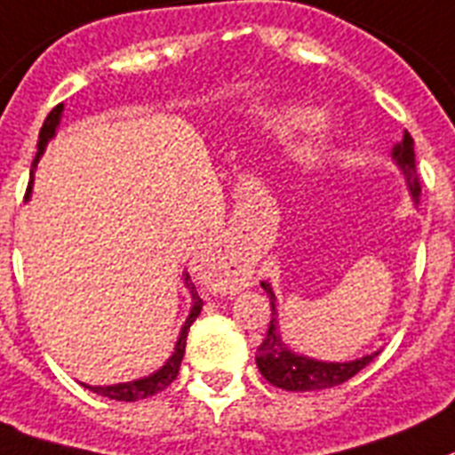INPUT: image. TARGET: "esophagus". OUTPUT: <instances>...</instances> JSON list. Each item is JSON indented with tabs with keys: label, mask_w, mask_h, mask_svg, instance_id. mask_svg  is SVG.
Masks as SVG:
<instances>
[{
	"label": "esophagus",
	"mask_w": 455,
	"mask_h": 455,
	"mask_svg": "<svg viewBox=\"0 0 455 455\" xmlns=\"http://www.w3.org/2000/svg\"><path fill=\"white\" fill-rule=\"evenodd\" d=\"M204 267L209 274V283L219 291L236 292L243 286H249L251 272L242 265H230V262H223L219 258H209Z\"/></svg>",
	"instance_id": "esophagus-1"
}]
</instances>
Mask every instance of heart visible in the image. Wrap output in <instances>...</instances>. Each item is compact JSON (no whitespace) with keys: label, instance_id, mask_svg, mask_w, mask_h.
<instances>
[{"label":"heart","instance_id":"heart-1","mask_svg":"<svg viewBox=\"0 0 455 455\" xmlns=\"http://www.w3.org/2000/svg\"><path fill=\"white\" fill-rule=\"evenodd\" d=\"M292 120H295V118H292V116H281V118L276 120V125H279V127H291ZM323 130H325V123H323L321 118L311 120V123H309V132L311 134H321Z\"/></svg>","mask_w":455,"mask_h":455}]
</instances>
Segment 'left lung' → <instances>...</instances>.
Instances as JSON below:
<instances>
[{"mask_svg": "<svg viewBox=\"0 0 455 455\" xmlns=\"http://www.w3.org/2000/svg\"><path fill=\"white\" fill-rule=\"evenodd\" d=\"M393 157H395V163L400 164V169L407 176L411 197H414V202H419V197H421V179H419V172H416L414 139L407 130H404L403 141L393 148ZM260 286L267 292L272 318H269L267 335L258 347L255 363H258V370H260L262 377L267 379L272 386L283 390H295V393L332 388V386H339L351 377H355L363 367L370 365L374 360L377 354L365 355V358L354 360V363H318V360L304 358V355H295L292 351H288L286 344L281 341L279 328H276V299H274L272 288L265 281Z\"/></svg>", "mask_w": 455, "mask_h": 455, "instance_id": "left-lung-1", "label": "left lung"}]
</instances>
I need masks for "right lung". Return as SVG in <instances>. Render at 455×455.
I'll return each instance as SVG.
<instances>
[{
    "label": "right lung",
    "instance_id": "add662e5",
    "mask_svg": "<svg viewBox=\"0 0 455 455\" xmlns=\"http://www.w3.org/2000/svg\"><path fill=\"white\" fill-rule=\"evenodd\" d=\"M60 116H62V104H58V107L52 108L51 114L46 116V120H44V127H41V132H39V144H36V148H39V151H36V157H34V164H36L39 156L44 153V148H46L48 139L55 134V127H58V123H60ZM186 286L190 288V292H193V311H190V316H188L186 325H183L181 337H179V341H176L174 355H172V358L164 363L163 370H157L156 374H151V377L139 379V381H130V384L107 386V388H101V386H88L92 393H97V395H101V397H108V400H118V403H137V400H144V397L156 395V393L164 390L169 384H172V381H174L176 374H179V367H181L183 354H186L188 330H190L193 321L200 316V311H202V299H200V295H197V291H195L193 281H190V276H188V274H186Z\"/></svg>",
    "mask_w": 455,
    "mask_h": 455
}]
</instances>
